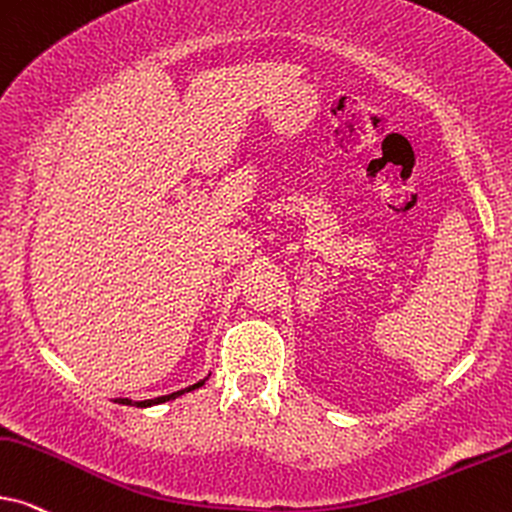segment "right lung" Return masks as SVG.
I'll list each match as a JSON object with an SVG mask.
<instances>
[{"label": "right lung", "mask_w": 512, "mask_h": 512, "mask_svg": "<svg viewBox=\"0 0 512 512\" xmlns=\"http://www.w3.org/2000/svg\"><path fill=\"white\" fill-rule=\"evenodd\" d=\"M204 381H207V378H202V381H197L195 386H188V388L178 390V393H171V395L155 397V400H141V402H134V400H129V397H122V400H117V402H122V404H134V407H152V404H162V402L176 400V397H181V395H185V393H190V390H197V388H202V386H204Z\"/></svg>", "instance_id": "obj_1"}]
</instances>
